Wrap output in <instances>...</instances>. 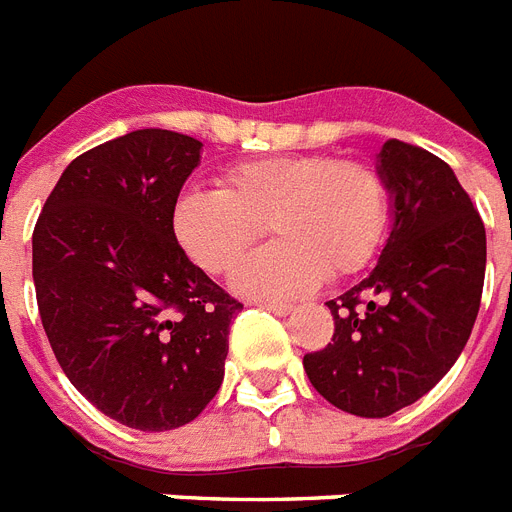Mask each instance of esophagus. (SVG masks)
<instances>
[{
    "mask_svg": "<svg viewBox=\"0 0 512 512\" xmlns=\"http://www.w3.org/2000/svg\"><path fill=\"white\" fill-rule=\"evenodd\" d=\"M261 308H266V311H272V314L277 316H287L290 311H293V306L290 303H259Z\"/></svg>",
    "mask_w": 512,
    "mask_h": 512,
    "instance_id": "obj_1",
    "label": "esophagus"
}]
</instances>
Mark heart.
<instances>
[{
    "label": "heart",
    "instance_id": "1",
    "mask_svg": "<svg viewBox=\"0 0 512 512\" xmlns=\"http://www.w3.org/2000/svg\"><path fill=\"white\" fill-rule=\"evenodd\" d=\"M387 222V190L366 164L290 154L235 164L219 190H188L172 209V230L190 261L227 274L264 227L280 243L235 274L253 298H295L327 277L358 272L374 256Z\"/></svg>",
    "mask_w": 512,
    "mask_h": 512
}]
</instances>
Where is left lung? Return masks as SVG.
I'll return each mask as SVG.
<instances>
[{"mask_svg": "<svg viewBox=\"0 0 512 512\" xmlns=\"http://www.w3.org/2000/svg\"><path fill=\"white\" fill-rule=\"evenodd\" d=\"M377 175L390 193L377 266L327 303L332 342L303 356L314 390L363 418L416 403L453 369L487 269L484 222L450 164L392 138L379 149Z\"/></svg>", "mask_w": 512, "mask_h": 512, "instance_id": "left-lung-1", "label": "left lung"}]
</instances>
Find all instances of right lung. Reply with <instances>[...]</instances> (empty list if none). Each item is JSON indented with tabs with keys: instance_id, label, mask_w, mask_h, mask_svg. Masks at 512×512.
Listing matches in <instances>:
<instances>
[{
	"instance_id": "right-lung-1",
	"label": "right lung",
	"mask_w": 512,
	"mask_h": 512,
	"mask_svg": "<svg viewBox=\"0 0 512 512\" xmlns=\"http://www.w3.org/2000/svg\"><path fill=\"white\" fill-rule=\"evenodd\" d=\"M201 146L159 128L101 143L67 164L33 230L38 314L59 366L141 432L177 429L211 403L243 308L172 230Z\"/></svg>"
}]
</instances>
